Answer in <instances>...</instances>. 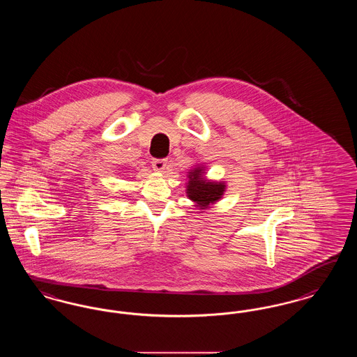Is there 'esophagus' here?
Instances as JSON below:
<instances>
[{
	"mask_svg": "<svg viewBox=\"0 0 357 357\" xmlns=\"http://www.w3.org/2000/svg\"><path fill=\"white\" fill-rule=\"evenodd\" d=\"M151 166L155 172H163L167 167V160L166 159H154L151 162Z\"/></svg>",
	"mask_w": 357,
	"mask_h": 357,
	"instance_id": "1",
	"label": "esophagus"
}]
</instances>
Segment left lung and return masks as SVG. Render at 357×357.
<instances>
[{
	"label": "left lung",
	"mask_w": 357,
	"mask_h": 357,
	"mask_svg": "<svg viewBox=\"0 0 357 357\" xmlns=\"http://www.w3.org/2000/svg\"><path fill=\"white\" fill-rule=\"evenodd\" d=\"M190 181L187 185L188 198L197 202L200 207H208L216 200L220 199L226 185L219 182H207L202 176V169H195L188 175Z\"/></svg>",
	"instance_id": "left-lung-1"
}]
</instances>
